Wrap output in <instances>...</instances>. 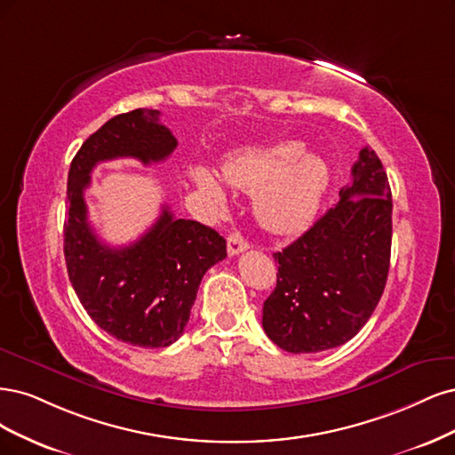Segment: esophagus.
Masks as SVG:
<instances>
[{"instance_id": "esophagus-1", "label": "esophagus", "mask_w": 455, "mask_h": 455, "mask_svg": "<svg viewBox=\"0 0 455 455\" xmlns=\"http://www.w3.org/2000/svg\"><path fill=\"white\" fill-rule=\"evenodd\" d=\"M247 247H249V243L245 242V238L242 236L240 232H232V234H228V238H227V249H228V255H230V257H234V255H238V253L245 251Z\"/></svg>"}]
</instances>
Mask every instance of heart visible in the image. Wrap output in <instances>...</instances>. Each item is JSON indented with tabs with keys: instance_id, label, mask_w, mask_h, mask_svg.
Returning <instances> with one entry per match:
<instances>
[{
	"instance_id": "heart-1",
	"label": "heart",
	"mask_w": 455,
	"mask_h": 455,
	"mask_svg": "<svg viewBox=\"0 0 455 455\" xmlns=\"http://www.w3.org/2000/svg\"><path fill=\"white\" fill-rule=\"evenodd\" d=\"M225 181L255 195V213L260 225L275 234L302 230L317 212L327 185V166L299 143L282 141L234 153L223 166ZM193 180L204 195L225 202V185L206 168L196 166Z\"/></svg>"
}]
</instances>
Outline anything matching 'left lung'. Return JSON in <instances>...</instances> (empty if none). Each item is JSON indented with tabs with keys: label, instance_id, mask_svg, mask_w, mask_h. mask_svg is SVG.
Returning <instances> with one entry per match:
<instances>
[{
	"label": "left lung",
	"instance_id": "left-lung-1",
	"mask_svg": "<svg viewBox=\"0 0 455 455\" xmlns=\"http://www.w3.org/2000/svg\"><path fill=\"white\" fill-rule=\"evenodd\" d=\"M391 188L378 155L364 148L340 202L277 260V283L262 306V329L291 354L342 346L363 329L387 282Z\"/></svg>",
	"mask_w": 455,
	"mask_h": 455
}]
</instances>
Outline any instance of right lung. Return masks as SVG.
Listing matches in <instances>:
<instances>
[{"instance_id":"right-lung-1","label":"right lung","mask_w":455,"mask_h":455,"mask_svg":"<svg viewBox=\"0 0 455 455\" xmlns=\"http://www.w3.org/2000/svg\"><path fill=\"white\" fill-rule=\"evenodd\" d=\"M175 148L178 140L160 124V111L134 109L96 130L68 173L64 255L69 282L100 329L140 347H166L180 339L202 277L227 257V242L213 228L175 219L163 206L138 242L111 247L98 240L89 223L84 188L98 163L123 156L163 163Z\"/></svg>"}]
</instances>
